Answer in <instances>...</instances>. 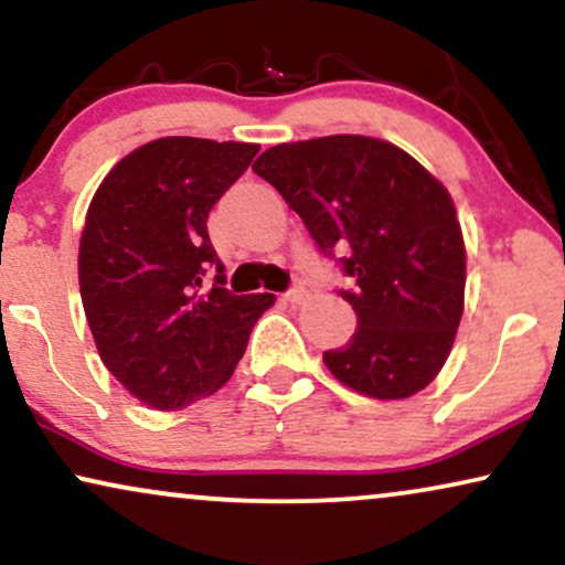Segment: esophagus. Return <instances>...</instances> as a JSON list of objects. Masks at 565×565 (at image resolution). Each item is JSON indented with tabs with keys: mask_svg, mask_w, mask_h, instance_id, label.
Wrapping results in <instances>:
<instances>
[{
	"mask_svg": "<svg viewBox=\"0 0 565 565\" xmlns=\"http://www.w3.org/2000/svg\"><path fill=\"white\" fill-rule=\"evenodd\" d=\"M305 299H307L305 287H291L289 291H284V302H289V305H302Z\"/></svg>",
	"mask_w": 565,
	"mask_h": 565,
	"instance_id": "1",
	"label": "esophagus"
}]
</instances>
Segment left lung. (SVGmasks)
<instances>
[{
    "label": "left lung",
    "mask_w": 565,
    "mask_h": 565,
    "mask_svg": "<svg viewBox=\"0 0 565 565\" xmlns=\"http://www.w3.org/2000/svg\"><path fill=\"white\" fill-rule=\"evenodd\" d=\"M253 170L349 278L338 295L356 333L322 353L333 377L380 401L424 390L462 318L465 245L447 188L390 141L353 134L270 147Z\"/></svg>",
    "instance_id": "1"
}]
</instances>
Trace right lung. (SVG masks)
Returning <instances> with one entry per match:
<instances>
[{
  "label": "right lung",
  "instance_id": "add662e5",
  "mask_svg": "<svg viewBox=\"0 0 565 565\" xmlns=\"http://www.w3.org/2000/svg\"><path fill=\"white\" fill-rule=\"evenodd\" d=\"M258 145L164 137L126 154L97 188L79 243V291L103 364L157 411L232 377L274 295L224 287L206 220ZM215 274L212 288L203 278Z\"/></svg>",
  "mask_w": 565,
  "mask_h": 565
}]
</instances>
